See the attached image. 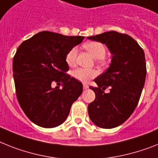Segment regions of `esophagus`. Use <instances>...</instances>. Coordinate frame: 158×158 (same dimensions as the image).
<instances>
[{"label":"esophagus","mask_w":158,"mask_h":158,"mask_svg":"<svg viewBox=\"0 0 158 158\" xmlns=\"http://www.w3.org/2000/svg\"><path fill=\"white\" fill-rule=\"evenodd\" d=\"M89 88V85L87 84H83V89H86Z\"/></svg>","instance_id":"34e87169"}]
</instances>
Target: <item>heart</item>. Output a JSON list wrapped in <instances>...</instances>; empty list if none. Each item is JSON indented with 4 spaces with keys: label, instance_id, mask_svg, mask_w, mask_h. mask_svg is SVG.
<instances>
[{
    "label": "heart",
    "instance_id": "1",
    "mask_svg": "<svg viewBox=\"0 0 158 158\" xmlns=\"http://www.w3.org/2000/svg\"><path fill=\"white\" fill-rule=\"evenodd\" d=\"M85 48L90 53L95 59H98V63L101 64H106L107 63V59L106 58V48L105 45L100 42H89L84 45ZM77 48H73L67 53L65 57V61L69 66H73L76 64L77 56ZM72 76L76 80L81 82H87L89 80L93 79L97 76V72L94 69H87L83 68H79L72 73Z\"/></svg>",
    "mask_w": 158,
    "mask_h": 158
}]
</instances>
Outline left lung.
Wrapping results in <instances>:
<instances>
[{"instance_id": "obj_1", "label": "left lung", "mask_w": 158, "mask_h": 158, "mask_svg": "<svg viewBox=\"0 0 158 158\" xmlns=\"http://www.w3.org/2000/svg\"><path fill=\"white\" fill-rule=\"evenodd\" d=\"M87 39L105 44L111 52L110 67L94 79L97 87L89 88L95 99L88 106L89 116L102 128H113L127 120L137 106L146 77L143 49L134 39L116 31H108ZM109 87L110 92H104Z\"/></svg>"}]
</instances>
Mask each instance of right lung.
<instances>
[{
    "instance_id": "add662e5",
    "label": "right lung",
    "mask_w": 158,
    "mask_h": 158,
    "mask_svg": "<svg viewBox=\"0 0 158 158\" xmlns=\"http://www.w3.org/2000/svg\"><path fill=\"white\" fill-rule=\"evenodd\" d=\"M84 40L41 31L18 47L13 59L17 98L30 120L51 128L63 123L72 104L82 93V84L67 74V53ZM61 84L63 88H52Z\"/></svg>"
}]
</instances>
